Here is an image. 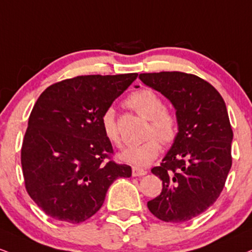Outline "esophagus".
I'll return each mask as SVG.
<instances>
[{
  "instance_id": "1",
  "label": "esophagus",
  "mask_w": 252,
  "mask_h": 252,
  "mask_svg": "<svg viewBox=\"0 0 252 252\" xmlns=\"http://www.w3.org/2000/svg\"><path fill=\"white\" fill-rule=\"evenodd\" d=\"M147 170L138 168V166H134V168H132V176H135V177H141V176L147 175Z\"/></svg>"
}]
</instances>
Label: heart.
<instances>
[{"label": "heart", "instance_id": "1", "mask_svg": "<svg viewBox=\"0 0 252 252\" xmlns=\"http://www.w3.org/2000/svg\"><path fill=\"white\" fill-rule=\"evenodd\" d=\"M126 104L131 110L150 121L147 130V136L149 138L143 143L130 147L121 155V158L138 168L147 166L158 156L160 142L168 145L176 141L180 132L178 117L175 113L165 109L162 97L149 88H142L132 93L126 98ZM101 126L108 141L117 148H123L116 115L113 108H108L102 114Z\"/></svg>", "mask_w": 252, "mask_h": 252}]
</instances>
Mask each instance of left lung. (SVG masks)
Instances as JSON below:
<instances>
[{"label":"left lung","instance_id":"obj_1","mask_svg":"<svg viewBox=\"0 0 252 252\" xmlns=\"http://www.w3.org/2000/svg\"><path fill=\"white\" fill-rule=\"evenodd\" d=\"M139 78L170 99L180 122L171 149L151 169L163 189L148 208L164 222H187L210 208L225 186L233 136L228 110L220 94L196 75L160 71Z\"/></svg>","mask_w":252,"mask_h":252}]
</instances>
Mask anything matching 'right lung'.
Segmentation results:
<instances>
[{
  "label": "right lung",
  "mask_w": 252,
  "mask_h": 252,
  "mask_svg": "<svg viewBox=\"0 0 252 252\" xmlns=\"http://www.w3.org/2000/svg\"><path fill=\"white\" fill-rule=\"evenodd\" d=\"M138 74L87 75L51 84L30 113L21 149L24 187L53 220L78 224L102 207L131 166L113 159L101 116Z\"/></svg>",
  "instance_id": "right-lung-1"
}]
</instances>
